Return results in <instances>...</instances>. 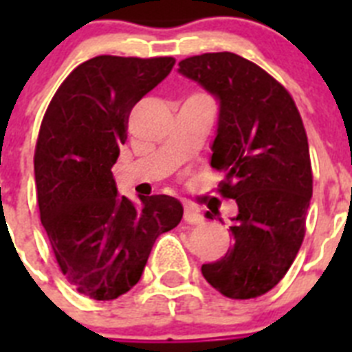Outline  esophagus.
<instances>
[{
	"instance_id": "1",
	"label": "esophagus",
	"mask_w": 352,
	"mask_h": 352,
	"mask_svg": "<svg viewBox=\"0 0 352 352\" xmlns=\"http://www.w3.org/2000/svg\"><path fill=\"white\" fill-rule=\"evenodd\" d=\"M183 219H185V222L188 223H201L203 222V214H201V211H199L195 206L186 204L185 211H183Z\"/></svg>"
}]
</instances>
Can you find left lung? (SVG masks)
Wrapping results in <instances>:
<instances>
[{"label":"left lung","mask_w":352,"mask_h":352,"mask_svg":"<svg viewBox=\"0 0 352 352\" xmlns=\"http://www.w3.org/2000/svg\"><path fill=\"white\" fill-rule=\"evenodd\" d=\"M178 72L219 100L211 167L238 204L234 243L201 272L223 296L257 298L284 278L303 241L312 197L303 121L287 89L234 52L192 56Z\"/></svg>","instance_id":"8db88e82"}]
</instances>
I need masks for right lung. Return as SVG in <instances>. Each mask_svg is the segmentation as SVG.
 Instances as JSON below:
<instances>
[{"instance_id": "obj_1", "label": "right lung", "mask_w": 352, "mask_h": 352, "mask_svg": "<svg viewBox=\"0 0 352 352\" xmlns=\"http://www.w3.org/2000/svg\"><path fill=\"white\" fill-rule=\"evenodd\" d=\"M174 58L96 56L52 96L35 149L40 220L72 287L109 301L141 280L155 239L178 226L169 195L118 194L113 166L132 107L169 76Z\"/></svg>"}]
</instances>
